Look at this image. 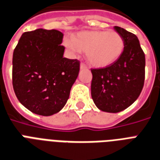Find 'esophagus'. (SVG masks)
Here are the masks:
<instances>
[{"mask_svg": "<svg viewBox=\"0 0 160 160\" xmlns=\"http://www.w3.org/2000/svg\"><path fill=\"white\" fill-rule=\"evenodd\" d=\"M80 68H81V69H87V68H88V67H87V65L85 64V63L82 62L81 64H80Z\"/></svg>", "mask_w": 160, "mask_h": 160, "instance_id": "obj_1", "label": "esophagus"}]
</instances>
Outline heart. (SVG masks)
I'll return each instance as SVG.
<instances>
[{"instance_id": "heart-1", "label": "heart", "mask_w": 160, "mask_h": 160, "mask_svg": "<svg viewBox=\"0 0 160 160\" xmlns=\"http://www.w3.org/2000/svg\"><path fill=\"white\" fill-rule=\"evenodd\" d=\"M65 44L72 51L86 52L87 60L94 68H105L116 62L125 47L119 33L108 31L80 32Z\"/></svg>"}]
</instances>
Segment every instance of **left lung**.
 Listing matches in <instances>:
<instances>
[{
    "instance_id": "left-lung-1",
    "label": "left lung",
    "mask_w": 160,
    "mask_h": 160,
    "mask_svg": "<svg viewBox=\"0 0 160 160\" xmlns=\"http://www.w3.org/2000/svg\"><path fill=\"white\" fill-rule=\"evenodd\" d=\"M114 29L125 42L121 58L108 67L91 69L92 100L100 110L108 112H121L133 104L145 78V55L138 38L122 27Z\"/></svg>"
}]
</instances>
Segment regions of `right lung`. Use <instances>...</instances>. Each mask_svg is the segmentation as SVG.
<instances>
[{"instance_id":"obj_1","label":"right lung","mask_w":160,"mask_h":160,"mask_svg":"<svg viewBox=\"0 0 160 160\" xmlns=\"http://www.w3.org/2000/svg\"><path fill=\"white\" fill-rule=\"evenodd\" d=\"M63 34L58 30L24 32L13 52L12 85L24 107L50 116L62 108L78 76L80 62L63 58Z\"/></svg>"}]
</instances>
